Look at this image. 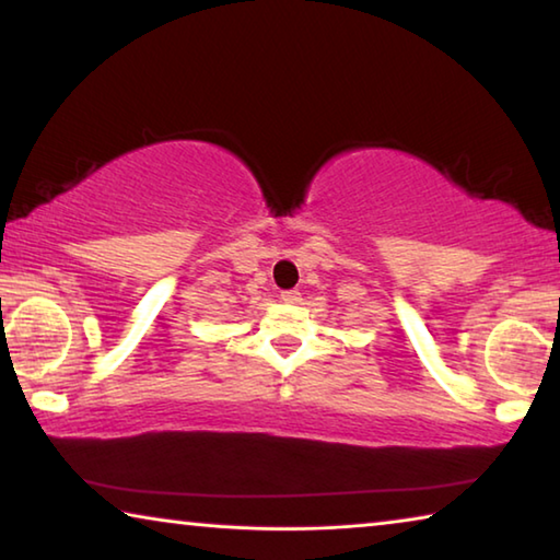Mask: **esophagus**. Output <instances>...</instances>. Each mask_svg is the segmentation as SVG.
Instances as JSON below:
<instances>
[{
  "mask_svg": "<svg viewBox=\"0 0 560 560\" xmlns=\"http://www.w3.org/2000/svg\"><path fill=\"white\" fill-rule=\"evenodd\" d=\"M281 301H283V303H299V301H301V291H299V289L281 291Z\"/></svg>",
  "mask_w": 560,
  "mask_h": 560,
  "instance_id": "34e87169",
  "label": "esophagus"
}]
</instances>
